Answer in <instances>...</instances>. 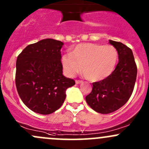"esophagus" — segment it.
Segmentation results:
<instances>
[{
  "label": "esophagus",
  "instance_id": "34e87169",
  "mask_svg": "<svg viewBox=\"0 0 149 149\" xmlns=\"http://www.w3.org/2000/svg\"><path fill=\"white\" fill-rule=\"evenodd\" d=\"M82 82H83V81H81V80H76V84H81Z\"/></svg>",
  "mask_w": 149,
  "mask_h": 149
}]
</instances>
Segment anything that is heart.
<instances>
[{
  "instance_id": "b5f03b06",
  "label": "heart",
  "mask_w": 149,
  "mask_h": 149,
  "mask_svg": "<svg viewBox=\"0 0 149 149\" xmlns=\"http://www.w3.org/2000/svg\"><path fill=\"white\" fill-rule=\"evenodd\" d=\"M118 60V51L111 45L81 43L72 49L70 54L62 57V63L69 76H74L82 69L88 79L101 81L113 71Z\"/></svg>"
}]
</instances>
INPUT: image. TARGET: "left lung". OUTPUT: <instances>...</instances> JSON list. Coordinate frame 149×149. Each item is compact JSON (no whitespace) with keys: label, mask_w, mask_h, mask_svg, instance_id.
I'll return each instance as SVG.
<instances>
[{"label":"left lung","mask_w":149,"mask_h":149,"mask_svg":"<svg viewBox=\"0 0 149 149\" xmlns=\"http://www.w3.org/2000/svg\"><path fill=\"white\" fill-rule=\"evenodd\" d=\"M109 43L118 51V64L109 77L93 83L92 91L86 97L89 106L103 114L116 111L127 102L137 76V66L131 48L120 42L109 40Z\"/></svg>","instance_id":"obj_1"}]
</instances>
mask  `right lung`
<instances>
[{
	"label": "right lung",
	"instance_id": "right-lung-1",
	"mask_svg": "<svg viewBox=\"0 0 149 149\" xmlns=\"http://www.w3.org/2000/svg\"><path fill=\"white\" fill-rule=\"evenodd\" d=\"M63 43L51 38L30 44L16 61L15 86L23 103L40 114L52 113L65 98V91L75 85L63 75L61 49Z\"/></svg>",
	"mask_w": 149,
	"mask_h": 149
}]
</instances>
